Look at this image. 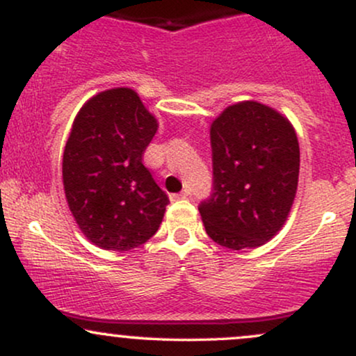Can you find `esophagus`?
<instances>
[{"label": "esophagus", "mask_w": 356, "mask_h": 356, "mask_svg": "<svg viewBox=\"0 0 356 356\" xmlns=\"http://www.w3.org/2000/svg\"><path fill=\"white\" fill-rule=\"evenodd\" d=\"M187 195H189V191H182L181 194H174L172 199L175 201V199H184V197H187Z\"/></svg>", "instance_id": "1"}]
</instances>
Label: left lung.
<instances>
[{"label":"left lung","mask_w":356,"mask_h":356,"mask_svg":"<svg viewBox=\"0 0 356 356\" xmlns=\"http://www.w3.org/2000/svg\"><path fill=\"white\" fill-rule=\"evenodd\" d=\"M212 194L199 212L207 236L232 251L266 244L295 201L300 144L291 122L254 100L211 124Z\"/></svg>","instance_id":"left-lung-1"}]
</instances>
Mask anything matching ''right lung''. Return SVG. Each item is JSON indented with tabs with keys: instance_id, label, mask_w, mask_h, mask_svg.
Returning a JSON list of instances; mask_svg holds the SVG:
<instances>
[{
	"instance_id": "1",
	"label": "right lung",
	"mask_w": 356,
	"mask_h": 356,
	"mask_svg": "<svg viewBox=\"0 0 356 356\" xmlns=\"http://www.w3.org/2000/svg\"><path fill=\"white\" fill-rule=\"evenodd\" d=\"M132 88H110L85 102L63 152V189L85 238L107 251L138 248L157 232L169 197L142 164L157 132Z\"/></svg>"
}]
</instances>
